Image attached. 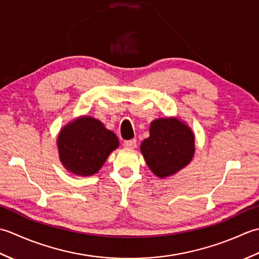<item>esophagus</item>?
<instances>
[{
	"label": "esophagus",
	"instance_id": "1",
	"mask_svg": "<svg viewBox=\"0 0 259 259\" xmlns=\"http://www.w3.org/2000/svg\"><path fill=\"white\" fill-rule=\"evenodd\" d=\"M124 146L126 147V149H134V147L136 146V140L133 139V140L125 141L124 142Z\"/></svg>",
	"mask_w": 259,
	"mask_h": 259
}]
</instances>
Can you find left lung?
<instances>
[{
    "label": "left lung",
    "instance_id": "obj_1",
    "mask_svg": "<svg viewBox=\"0 0 259 259\" xmlns=\"http://www.w3.org/2000/svg\"><path fill=\"white\" fill-rule=\"evenodd\" d=\"M141 152L156 177H171L191 162L194 135L180 119H155L151 123L150 136L142 142Z\"/></svg>",
    "mask_w": 259,
    "mask_h": 259
}]
</instances>
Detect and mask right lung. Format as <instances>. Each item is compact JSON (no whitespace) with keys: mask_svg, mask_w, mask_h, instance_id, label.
<instances>
[{"mask_svg":"<svg viewBox=\"0 0 259 259\" xmlns=\"http://www.w3.org/2000/svg\"><path fill=\"white\" fill-rule=\"evenodd\" d=\"M57 144L62 165L76 176L89 177L100 170L119 142L100 120L82 116L60 131Z\"/></svg>","mask_w":259,"mask_h":259,"instance_id":"add662e5","label":"right lung"}]
</instances>
